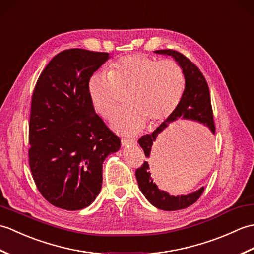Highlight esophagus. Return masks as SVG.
Wrapping results in <instances>:
<instances>
[{
  "label": "esophagus",
  "mask_w": 254,
  "mask_h": 254,
  "mask_svg": "<svg viewBox=\"0 0 254 254\" xmlns=\"http://www.w3.org/2000/svg\"><path fill=\"white\" fill-rule=\"evenodd\" d=\"M121 144H122V146H123V147H126V146H132V145H135V144H136V142H135V139L122 138Z\"/></svg>",
  "instance_id": "34e87169"
}]
</instances>
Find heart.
Returning a JSON list of instances; mask_svg holds the SVG:
<instances>
[{"label":"heart","mask_w":254,"mask_h":254,"mask_svg":"<svg viewBox=\"0 0 254 254\" xmlns=\"http://www.w3.org/2000/svg\"><path fill=\"white\" fill-rule=\"evenodd\" d=\"M185 74L174 61H157L142 55L119 59L109 73H95L88 95L97 113L110 118L120 106V93L127 94V109L117 113L111 128L134 136L149 123L158 126L177 109L185 90Z\"/></svg>","instance_id":"obj_1"}]
</instances>
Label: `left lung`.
I'll return each instance as SVG.
<instances>
[{
    "label": "left lung",
    "mask_w": 254,
    "mask_h": 254,
    "mask_svg": "<svg viewBox=\"0 0 254 254\" xmlns=\"http://www.w3.org/2000/svg\"><path fill=\"white\" fill-rule=\"evenodd\" d=\"M154 52L157 53V55L174 58L175 61L182 68L183 74H185L186 84L182 98L174 113L160 124L157 130L149 134V135H144L138 139L139 146L143 148L144 154L147 158H149L150 153H152L154 142H156L159 134L163 133L172 122L179 120H190L201 123L208 128V131L213 135H215V124L212 105H210L209 89L201 71L180 52L171 49L156 50ZM204 135V141L199 143L201 145L194 147L191 150V153L188 154L189 159H192L193 161H202L203 163L204 160L210 158V152H212L210 147H212L213 139L206 133ZM150 175L152 174L149 171V165L147 161H145L141 168L136 169L135 171L139 190L150 204L159 209L178 210L187 208L193 203H195L204 191V187H202L195 192L186 194V195H170L168 192L160 190Z\"/></svg>",
    "instance_id": "8db88e82"
}]
</instances>
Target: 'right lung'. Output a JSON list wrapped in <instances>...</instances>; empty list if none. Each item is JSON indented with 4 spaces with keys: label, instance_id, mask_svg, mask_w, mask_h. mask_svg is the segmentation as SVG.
Returning a JSON list of instances; mask_svg holds the SVG:
<instances>
[{
    "label": "right lung",
    "instance_id": "1",
    "mask_svg": "<svg viewBox=\"0 0 254 254\" xmlns=\"http://www.w3.org/2000/svg\"><path fill=\"white\" fill-rule=\"evenodd\" d=\"M109 53L64 50L37 80L29 120V166L48 202L66 210L89 206L102 185V164L121 141L106 127L88 95V80Z\"/></svg>",
    "mask_w": 254,
    "mask_h": 254
}]
</instances>
